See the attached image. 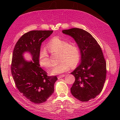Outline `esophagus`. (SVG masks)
Masks as SVG:
<instances>
[{
	"label": "esophagus",
	"instance_id": "34e87169",
	"mask_svg": "<svg viewBox=\"0 0 120 120\" xmlns=\"http://www.w3.org/2000/svg\"><path fill=\"white\" fill-rule=\"evenodd\" d=\"M64 75H59L58 76V79H60V78H64Z\"/></svg>",
	"mask_w": 120,
	"mask_h": 120
}]
</instances>
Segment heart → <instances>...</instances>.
<instances>
[{"instance_id": "heart-1", "label": "heart", "mask_w": 120, "mask_h": 120, "mask_svg": "<svg viewBox=\"0 0 120 120\" xmlns=\"http://www.w3.org/2000/svg\"><path fill=\"white\" fill-rule=\"evenodd\" d=\"M46 48L50 52L59 53L58 60L60 62L54 65L50 71L53 75L62 74L68 70L70 66L71 68H74L79 63L80 50L75 42H68L66 40L55 37L47 43ZM38 59L42 67L48 68L52 66L48 52L46 49H42L40 51Z\"/></svg>"}]
</instances>
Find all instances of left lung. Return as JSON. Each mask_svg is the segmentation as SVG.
<instances>
[{"instance_id":"left-lung-1","label":"left lung","mask_w":120,"mask_h":120,"mask_svg":"<svg viewBox=\"0 0 120 120\" xmlns=\"http://www.w3.org/2000/svg\"><path fill=\"white\" fill-rule=\"evenodd\" d=\"M62 32L74 38L81 54V64L71 72L75 78L71 93L78 100L87 101L103 89L107 68L103 52L96 40L86 30L72 28Z\"/></svg>"}]
</instances>
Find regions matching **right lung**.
<instances>
[{"mask_svg": "<svg viewBox=\"0 0 120 120\" xmlns=\"http://www.w3.org/2000/svg\"><path fill=\"white\" fill-rule=\"evenodd\" d=\"M52 30H32L24 34L17 41L13 52L11 71L16 88L23 96L35 104L46 101L54 92L56 76H48L40 67L39 54L41 43ZM25 52L30 53L33 61H25Z\"/></svg>", "mask_w": 120, "mask_h": 120, "instance_id": "add662e5", "label": "right lung"}]
</instances>
